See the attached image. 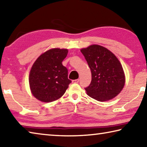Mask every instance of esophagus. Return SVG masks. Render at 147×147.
<instances>
[{"label":"esophagus","mask_w":147,"mask_h":147,"mask_svg":"<svg viewBox=\"0 0 147 147\" xmlns=\"http://www.w3.org/2000/svg\"><path fill=\"white\" fill-rule=\"evenodd\" d=\"M79 80L78 79H76V80H73V83H78Z\"/></svg>","instance_id":"34e87169"}]
</instances>
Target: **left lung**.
Here are the masks:
<instances>
[{"instance_id":"8db88e82","label":"left lung","mask_w":147,"mask_h":147,"mask_svg":"<svg viewBox=\"0 0 147 147\" xmlns=\"http://www.w3.org/2000/svg\"><path fill=\"white\" fill-rule=\"evenodd\" d=\"M80 51L91 72V84L85 88L88 95L100 102L115 97L125 84L123 67L117 58L98 45H92Z\"/></svg>"}]
</instances>
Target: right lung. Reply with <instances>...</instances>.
Wrapping results in <instances>:
<instances>
[{
	"label": "right lung",
	"mask_w": 147,
	"mask_h": 147,
	"mask_svg": "<svg viewBox=\"0 0 147 147\" xmlns=\"http://www.w3.org/2000/svg\"><path fill=\"white\" fill-rule=\"evenodd\" d=\"M68 50L52 49L38 57L32 65L29 75L31 92L37 99L51 102L63 95L71 80L68 70L62 65Z\"/></svg>",
	"instance_id": "add662e5"
}]
</instances>
